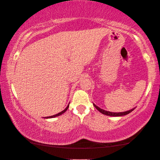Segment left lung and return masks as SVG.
Returning <instances> with one entry per match:
<instances>
[{
  "label": "left lung",
  "instance_id": "obj_1",
  "mask_svg": "<svg viewBox=\"0 0 160 160\" xmlns=\"http://www.w3.org/2000/svg\"><path fill=\"white\" fill-rule=\"evenodd\" d=\"M94 107H95L97 110H99V112H100L101 113H102V114L104 115H110V116H122V115H126L127 114H128V113H130L131 112H132L134 109H132V110H128V111H126V112H109V111H106V110H102V109L99 108V107H97V106H96L94 104Z\"/></svg>",
  "mask_w": 160,
  "mask_h": 160
}]
</instances>
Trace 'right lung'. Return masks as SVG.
<instances>
[{
  "mask_svg": "<svg viewBox=\"0 0 160 160\" xmlns=\"http://www.w3.org/2000/svg\"><path fill=\"white\" fill-rule=\"evenodd\" d=\"M68 107H69V105L67 106V108L65 109V110H63V111H62V112H59V113H58V114H56V115H52V116H49V117H45V118H54V117H57V116H59V115H62L63 114V113H64L65 112H66V111L68 110Z\"/></svg>",
  "mask_w": 160,
  "mask_h": 160,
  "instance_id": "add662e5",
  "label": "right lung"
}]
</instances>
